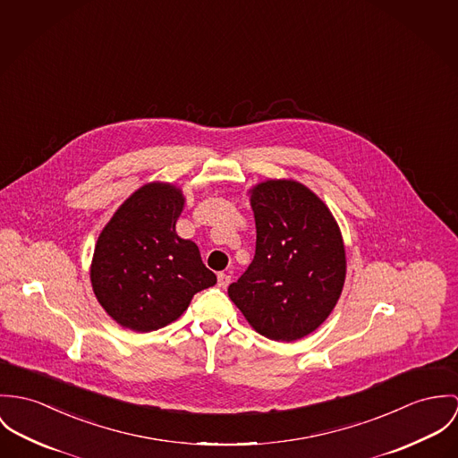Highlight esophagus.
Wrapping results in <instances>:
<instances>
[{"label":"esophagus","instance_id":"1","mask_svg":"<svg viewBox=\"0 0 458 458\" xmlns=\"http://www.w3.org/2000/svg\"><path fill=\"white\" fill-rule=\"evenodd\" d=\"M230 283H232V276H228V274H225V272H219V274H217V286H219V288L226 290Z\"/></svg>","mask_w":458,"mask_h":458}]
</instances>
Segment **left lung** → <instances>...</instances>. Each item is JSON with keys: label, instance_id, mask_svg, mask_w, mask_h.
Masks as SVG:
<instances>
[{"label": "left lung", "instance_id": "left-lung-1", "mask_svg": "<svg viewBox=\"0 0 458 458\" xmlns=\"http://www.w3.org/2000/svg\"><path fill=\"white\" fill-rule=\"evenodd\" d=\"M256 251L228 297L267 339L292 343L314 332L334 310L344 279L341 228L302 182L268 179L250 190Z\"/></svg>", "mask_w": 458, "mask_h": 458}]
</instances>
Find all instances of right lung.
I'll list each match as a JSON object with an SVG mask.
<instances>
[{"instance_id":"obj_1","label":"right lung","mask_w":458,"mask_h":458,"mask_svg":"<svg viewBox=\"0 0 458 458\" xmlns=\"http://www.w3.org/2000/svg\"><path fill=\"white\" fill-rule=\"evenodd\" d=\"M184 202L181 188L148 182L119 205L97 241L93 292L123 328L151 332L166 327L195 293L216 284L199 246L175 232Z\"/></svg>"}]
</instances>
